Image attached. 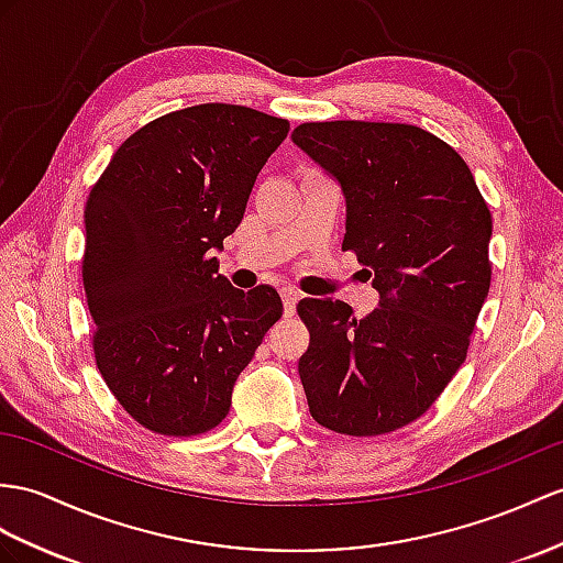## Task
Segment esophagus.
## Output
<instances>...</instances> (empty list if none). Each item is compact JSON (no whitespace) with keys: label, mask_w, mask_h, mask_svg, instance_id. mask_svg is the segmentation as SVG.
<instances>
[{"label":"esophagus","mask_w":563,"mask_h":563,"mask_svg":"<svg viewBox=\"0 0 563 563\" xmlns=\"http://www.w3.org/2000/svg\"><path fill=\"white\" fill-rule=\"evenodd\" d=\"M279 294H282V300H284V312L294 314L298 300H300V294L294 289V286H282Z\"/></svg>","instance_id":"1"}]
</instances>
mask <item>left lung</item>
<instances>
[{"label":"left lung","instance_id":"1","mask_svg":"<svg viewBox=\"0 0 563 563\" xmlns=\"http://www.w3.org/2000/svg\"><path fill=\"white\" fill-rule=\"evenodd\" d=\"M294 145L339 184L344 251L369 267L379 306L303 298L300 355L312 418L351 437L413 422L465 361L489 291L492 214L468 164L408 123H300Z\"/></svg>","mask_w":563,"mask_h":563}]
</instances>
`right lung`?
Wrapping results in <instances>:
<instances>
[{
  "label": "right lung",
  "mask_w": 563,
  "mask_h": 563,
  "mask_svg": "<svg viewBox=\"0 0 563 563\" xmlns=\"http://www.w3.org/2000/svg\"><path fill=\"white\" fill-rule=\"evenodd\" d=\"M289 121L198 104L150 121L117 150L86 205L84 286L95 361L143 428L212 430L284 306L269 284L241 291L217 253L241 224Z\"/></svg>",
  "instance_id": "right-lung-1"
}]
</instances>
